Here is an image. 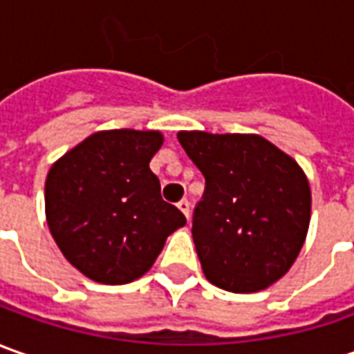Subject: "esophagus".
<instances>
[{
	"label": "esophagus",
	"mask_w": 354,
	"mask_h": 354,
	"mask_svg": "<svg viewBox=\"0 0 354 354\" xmlns=\"http://www.w3.org/2000/svg\"><path fill=\"white\" fill-rule=\"evenodd\" d=\"M178 209H180L182 214L186 215V219H189V201L188 200L178 201Z\"/></svg>",
	"instance_id": "obj_1"
}]
</instances>
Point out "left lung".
I'll list each match as a JSON object with an SVG mask.
<instances>
[{
	"instance_id": "8db88e82",
	"label": "left lung",
	"mask_w": 354,
	"mask_h": 354,
	"mask_svg": "<svg viewBox=\"0 0 354 354\" xmlns=\"http://www.w3.org/2000/svg\"><path fill=\"white\" fill-rule=\"evenodd\" d=\"M178 140L205 178L192 219L205 278L235 294L274 284L308 235L311 192L304 170L259 135L180 131Z\"/></svg>"
}]
</instances>
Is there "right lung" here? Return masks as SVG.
I'll return each instance as SVG.
<instances>
[{
  "instance_id": "obj_1",
  "label": "right lung",
  "mask_w": 354,
  "mask_h": 354,
  "mask_svg": "<svg viewBox=\"0 0 354 354\" xmlns=\"http://www.w3.org/2000/svg\"><path fill=\"white\" fill-rule=\"evenodd\" d=\"M162 140L158 131H100L46 176L48 229L66 261L93 282L115 286L140 278L166 237L186 225L149 168Z\"/></svg>"
}]
</instances>
